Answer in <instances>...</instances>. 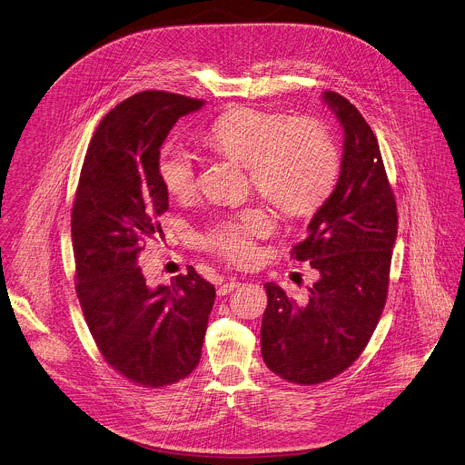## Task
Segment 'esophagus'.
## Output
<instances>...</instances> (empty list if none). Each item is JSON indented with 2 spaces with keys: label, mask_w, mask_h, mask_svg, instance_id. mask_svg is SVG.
<instances>
[{
  "label": "esophagus",
  "mask_w": 465,
  "mask_h": 465,
  "mask_svg": "<svg viewBox=\"0 0 465 465\" xmlns=\"http://www.w3.org/2000/svg\"><path fill=\"white\" fill-rule=\"evenodd\" d=\"M236 287H240V282H238V280H234V278H231V280H227V282L220 283V287H218V294H220V296H225V294H229L231 291H234Z\"/></svg>",
  "instance_id": "obj_1"
}]
</instances>
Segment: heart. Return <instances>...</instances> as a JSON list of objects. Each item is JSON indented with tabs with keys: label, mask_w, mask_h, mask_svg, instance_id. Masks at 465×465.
I'll list each match as a JSON object with an SVG mask.
<instances>
[{
	"label": "heart",
	"mask_w": 465,
	"mask_h": 465,
	"mask_svg": "<svg viewBox=\"0 0 465 465\" xmlns=\"http://www.w3.org/2000/svg\"><path fill=\"white\" fill-rule=\"evenodd\" d=\"M214 151L249 167L256 191L289 216H307L332 193L340 156L329 133L309 120L289 124L282 114L232 109L205 133ZM160 178L174 198L187 200L198 191V167L193 153L171 142L158 160ZM274 222L262 207L213 222L198 234V243L238 265L256 258V240L272 232Z\"/></svg>",
	"instance_id": "1"
}]
</instances>
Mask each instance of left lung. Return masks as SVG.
Masks as SVG:
<instances>
[{
  "label": "left lung",
  "instance_id": "1",
  "mask_svg": "<svg viewBox=\"0 0 465 465\" xmlns=\"http://www.w3.org/2000/svg\"><path fill=\"white\" fill-rule=\"evenodd\" d=\"M323 102L343 129L334 191L314 213L292 256L318 271L305 302L265 283L262 356L287 381L322 383L361 354L381 316L398 214L378 140L358 109L325 91Z\"/></svg>",
  "mask_w": 465,
  "mask_h": 465
}]
</instances>
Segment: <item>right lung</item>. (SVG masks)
Wrapping results in <instances>:
<instances>
[{"label":"right lung","instance_id":"right-lung-1","mask_svg":"<svg viewBox=\"0 0 465 465\" xmlns=\"http://www.w3.org/2000/svg\"><path fill=\"white\" fill-rule=\"evenodd\" d=\"M203 104L143 91L116 105L89 143L76 189L71 232L85 322L107 363L143 387L171 385L196 369L216 298L191 265L158 287L140 265L169 209L160 147Z\"/></svg>","mask_w":465,"mask_h":465}]
</instances>
